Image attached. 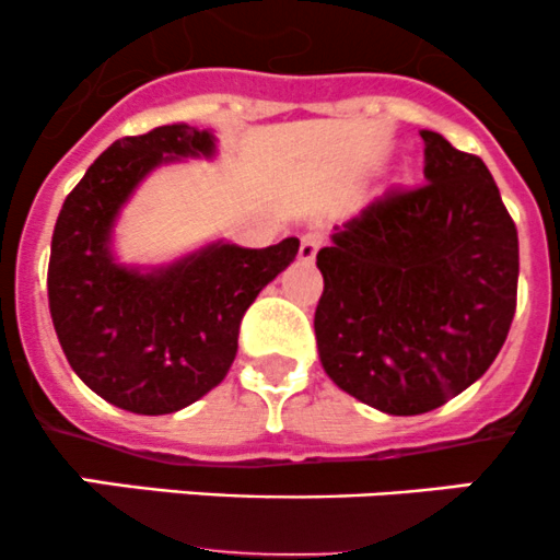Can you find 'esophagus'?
Masks as SVG:
<instances>
[{
  "mask_svg": "<svg viewBox=\"0 0 560 560\" xmlns=\"http://www.w3.org/2000/svg\"><path fill=\"white\" fill-rule=\"evenodd\" d=\"M322 241H325V235H319V233L303 235V238H301V259H303V262H314V257H316V252H319Z\"/></svg>",
  "mask_w": 560,
  "mask_h": 560,
  "instance_id": "1",
  "label": "esophagus"
}]
</instances>
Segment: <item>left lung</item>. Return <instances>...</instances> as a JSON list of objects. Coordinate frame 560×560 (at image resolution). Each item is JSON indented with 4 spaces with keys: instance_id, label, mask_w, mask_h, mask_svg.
Segmentation results:
<instances>
[{
    "instance_id": "left-lung-1",
    "label": "left lung",
    "mask_w": 560,
    "mask_h": 560,
    "mask_svg": "<svg viewBox=\"0 0 560 560\" xmlns=\"http://www.w3.org/2000/svg\"><path fill=\"white\" fill-rule=\"evenodd\" d=\"M420 138L428 184L374 197L316 254L322 369L395 417L439 409L490 369L521 270L515 222L485 162L431 129Z\"/></svg>"
}]
</instances>
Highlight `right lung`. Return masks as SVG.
<instances>
[{
	"label": "right lung",
	"instance_id": "right-lung-1",
	"mask_svg": "<svg viewBox=\"0 0 560 560\" xmlns=\"http://www.w3.org/2000/svg\"><path fill=\"white\" fill-rule=\"evenodd\" d=\"M217 154V135L189 124L116 140L56 219L48 265L56 336L83 385L132 415H173L211 393L238 352L246 308L301 246L213 238L167 262L118 259V219L140 184L160 167Z\"/></svg>",
	"mask_w": 560,
	"mask_h": 560
}]
</instances>
